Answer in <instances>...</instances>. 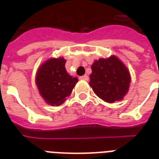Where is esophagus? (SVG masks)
<instances>
[{"instance_id":"34e87169","label":"esophagus","mask_w":159,"mask_h":159,"mask_svg":"<svg viewBox=\"0 0 159 159\" xmlns=\"http://www.w3.org/2000/svg\"><path fill=\"white\" fill-rule=\"evenodd\" d=\"M80 79L85 80V81H87V80H88V76H87V75H84V76H82V77H80Z\"/></svg>"}]
</instances>
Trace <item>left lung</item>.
<instances>
[{
	"mask_svg": "<svg viewBox=\"0 0 159 159\" xmlns=\"http://www.w3.org/2000/svg\"><path fill=\"white\" fill-rule=\"evenodd\" d=\"M90 86L97 97L109 103L121 101L128 92L130 75L116 56L96 60L92 65Z\"/></svg>",
	"mask_w": 159,
	"mask_h": 159,
	"instance_id": "1",
	"label": "left lung"
}]
</instances>
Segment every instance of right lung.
Masks as SVG:
<instances>
[{"instance_id":"obj_1","label":"right lung","mask_w":159,"mask_h":159,"mask_svg":"<svg viewBox=\"0 0 159 159\" xmlns=\"http://www.w3.org/2000/svg\"><path fill=\"white\" fill-rule=\"evenodd\" d=\"M63 57L50 58L39 67L35 82L41 97L46 103L53 106L62 105L69 97L73 87L78 82L65 68Z\"/></svg>"}]
</instances>
